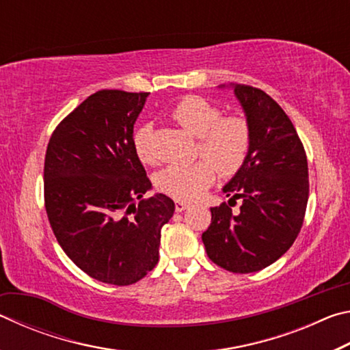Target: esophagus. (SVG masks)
<instances>
[{"label":"esophagus","mask_w":350,"mask_h":350,"mask_svg":"<svg viewBox=\"0 0 350 350\" xmlns=\"http://www.w3.org/2000/svg\"><path fill=\"white\" fill-rule=\"evenodd\" d=\"M188 206H189L188 202H183V200H176V211H177V213L187 210Z\"/></svg>","instance_id":"esophagus-1"}]
</instances>
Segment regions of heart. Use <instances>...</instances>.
<instances>
[{
	"mask_svg": "<svg viewBox=\"0 0 350 350\" xmlns=\"http://www.w3.org/2000/svg\"><path fill=\"white\" fill-rule=\"evenodd\" d=\"M171 118L183 131L198 137V154L205 159L191 165H170L156 174V187L179 200L199 198L216 179L233 176L244 167L252 148V128L241 116L222 117L221 108L206 98L188 96L171 109ZM133 146L142 163H154L151 126L135 129Z\"/></svg>",
	"mask_w": 350,
	"mask_h": 350,
	"instance_id": "b5f03b06",
	"label": "heart"
}]
</instances>
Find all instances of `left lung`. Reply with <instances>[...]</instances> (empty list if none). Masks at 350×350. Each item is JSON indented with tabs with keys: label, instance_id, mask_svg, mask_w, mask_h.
Listing matches in <instances>:
<instances>
[{
	"label": "left lung",
	"instance_id": "8db88e82",
	"mask_svg": "<svg viewBox=\"0 0 350 350\" xmlns=\"http://www.w3.org/2000/svg\"><path fill=\"white\" fill-rule=\"evenodd\" d=\"M224 88V86H222ZM252 128V148L238 173L222 189L232 196L213 206L202 233L206 254L233 273H252L286 253L303 227L309 199V168L292 120L258 88L232 85ZM243 200L234 215L231 202Z\"/></svg>",
	"mask_w": 350,
	"mask_h": 350
}]
</instances>
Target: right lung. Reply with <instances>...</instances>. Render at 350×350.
Instances as JSON below:
<instances>
[{"mask_svg":"<svg viewBox=\"0 0 350 350\" xmlns=\"http://www.w3.org/2000/svg\"><path fill=\"white\" fill-rule=\"evenodd\" d=\"M148 92L103 90L52 133L44 159V205L69 259L97 281L137 282L156 267L161 232L174 213L151 189L133 146Z\"/></svg>","mask_w":350,"mask_h":350,"instance_id":"1","label":"right lung"}]
</instances>
